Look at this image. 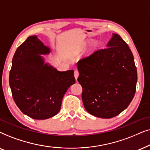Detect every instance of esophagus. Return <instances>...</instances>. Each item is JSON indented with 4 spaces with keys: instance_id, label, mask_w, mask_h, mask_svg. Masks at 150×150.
<instances>
[{
    "instance_id": "obj_1",
    "label": "esophagus",
    "mask_w": 150,
    "mask_h": 150,
    "mask_svg": "<svg viewBox=\"0 0 150 150\" xmlns=\"http://www.w3.org/2000/svg\"><path fill=\"white\" fill-rule=\"evenodd\" d=\"M79 75V71H77V70H75V71H74V76H75V79H76V80L77 79V78H78Z\"/></svg>"
}]
</instances>
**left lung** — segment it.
Segmentation results:
<instances>
[{
  "label": "left lung",
  "instance_id": "left-lung-1",
  "mask_svg": "<svg viewBox=\"0 0 150 150\" xmlns=\"http://www.w3.org/2000/svg\"><path fill=\"white\" fill-rule=\"evenodd\" d=\"M77 65L88 112L110 119L127 108L136 92L137 71L132 53L120 35L112 33L105 49L96 51Z\"/></svg>",
  "mask_w": 150,
  "mask_h": 150
}]
</instances>
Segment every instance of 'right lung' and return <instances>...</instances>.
<instances>
[{
	"label": "right lung",
	"instance_id": "right-lung-1",
	"mask_svg": "<svg viewBox=\"0 0 150 150\" xmlns=\"http://www.w3.org/2000/svg\"><path fill=\"white\" fill-rule=\"evenodd\" d=\"M51 49L37 35H31L20 45L12 59L9 86L19 109L34 119H47L61 108L66 92L75 83L73 70L59 71L45 62L41 55Z\"/></svg>",
	"mask_w": 150,
	"mask_h": 150
}]
</instances>
